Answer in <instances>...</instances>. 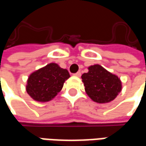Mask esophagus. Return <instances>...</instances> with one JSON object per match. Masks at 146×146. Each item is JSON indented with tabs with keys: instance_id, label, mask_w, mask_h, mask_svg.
I'll return each mask as SVG.
<instances>
[{
	"instance_id": "esophagus-1",
	"label": "esophagus",
	"mask_w": 146,
	"mask_h": 146,
	"mask_svg": "<svg viewBox=\"0 0 146 146\" xmlns=\"http://www.w3.org/2000/svg\"><path fill=\"white\" fill-rule=\"evenodd\" d=\"M74 76H77V77H80V76H81V73H80V72H77V73L74 74Z\"/></svg>"
}]
</instances>
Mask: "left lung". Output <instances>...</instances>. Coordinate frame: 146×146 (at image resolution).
I'll use <instances>...</instances> for the list:
<instances>
[{"instance_id":"8db88e82","label":"left lung","mask_w":146,"mask_h":146,"mask_svg":"<svg viewBox=\"0 0 146 146\" xmlns=\"http://www.w3.org/2000/svg\"><path fill=\"white\" fill-rule=\"evenodd\" d=\"M88 72L81 76L87 95L92 101L103 104L113 101L122 90L118 76L98 64L89 66Z\"/></svg>"}]
</instances>
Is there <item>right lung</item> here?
<instances>
[{
    "label": "right lung",
    "instance_id": "add662e5",
    "mask_svg": "<svg viewBox=\"0 0 146 146\" xmlns=\"http://www.w3.org/2000/svg\"><path fill=\"white\" fill-rule=\"evenodd\" d=\"M70 77L68 70L51 62L30 74L26 90L33 100L47 102L61 92L65 81Z\"/></svg>",
    "mask_w": 146,
    "mask_h": 146
}]
</instances>
